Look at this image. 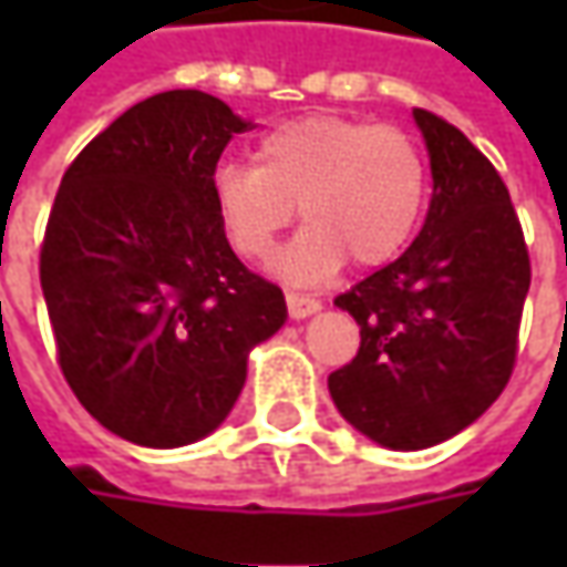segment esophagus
<instances>
[{
  "instance_id": "obj_1",
  "label": "esophagus",
  "mask_w": 567,
  "mask_h": 567,
  "mask_svg": "<svg viewBox=\"0 0 567 567\" xmlns=\"http://www.w3.org/2000/svg\"><path fill=\"white\" fill-rule=\"evenodd\" d=\"M287 309H290V316L293 318H309V316H316L318 309H321V302H318L316 296L287 293Z\"/></svg>"
}]
</instances>
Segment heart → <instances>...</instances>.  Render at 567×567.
Returning a JSON list of instances; mask_svg holds the SVG:
<instances>
[{
	"instance_id": "b5f03b06",
	"label": "heart",
	"mask_w": 567,
	"mask_h": 567,
	"mask_svg": "<svg viewBox=\"0 0 567 567\" xmlns=\"http://www.w3.org/2000/svg\"><path fill=\"white\" fill-rule=\"evenodd\" d=\"M214 210L236 255L261 261L299 217L309 220L277 271L318 284L343 268H379L398 258L423 217L429 166L420 144L394 125L347 116H302L271 128L255 164L217 166Z\"/></svg>"
}]
</instances>
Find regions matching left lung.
<instances>
[{
	"mask_svg": "<svg viewBox=\"0 0 567 567\" xmlns=\"http://www.w3.org/2000/svg\"><path fill=\"white\" fill-rule=\"evenodd\" d=\"M432 166L429 214L398 261L334 306L357 318L360 350L328 375L340 416L372 442L420 451L489 410L512 379L530 255L512 195L480 147L413 110Z\"/></svg>",
	"mask_w": 567,
	"mask_h": 567,
	"instance_id": "left-lung-1",
	"label": "left lung"
}]
</instances>
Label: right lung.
<instances>
[{
    "instance_id": "add662e5",
    "label": "right lung",
    "mask_w": 567,
    "mask_h": 567,
    "mask_svg": "<svg viewBox=\"0 0 567 567\" xmlns=\"http://www.w3.org/2000/svg\"><path fill=\"white\" fill-rule=\"evenodd\" d=\"M224 100L164 91L78 154L40 246L62 375L103 429L183 447L227 420L255 343L287 321L280 287L229 249L210 179L233 135Z\"/></svg>"
}]
</instances>
